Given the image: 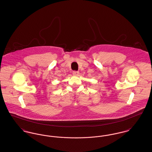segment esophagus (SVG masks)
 Wrapping results in <instances>:
<instances>
[{"label": "esophagus", "instance_id": "esophagus-1", "mask_svg": "<svg viewBox=\"0 0 152 152\" xmlns=\"http://www.w3.org/2000/svg\"><path fill=\"white\" fill-rule=\"evenodd\" d=\"M72 73L73 75H75V76H77L79 73L78 71H73Z\"/></svg>", "mask_w": 152, "mask_h": 152}]
</instances>
